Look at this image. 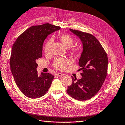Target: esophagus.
I'll use <instances>...</instances> for the list:
<instances>
[{
	"label": "esophagus",
	"instance_id": "esophagus-1",
	"mask_svg": "<svg viewBox=\"0 0 125 125\" xmlns=\"http://www.w3.org/2000/svg\"><path fill=\"white\" fill-rule=\"evenodd\" d=\"M56 75L57 76H62L64 75V74H63V73H57Z\"/></svg>",
	"mask_w": 125,
	"mask_h": 125
}]
</instances>
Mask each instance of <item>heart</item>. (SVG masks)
<instances>
[{"label":"heart","mask_w":125,"mask_h":125,"mask_svg":"<svg viewBox=\"0 0 125 125\" xmlns=\"http://www.w3.org/2000/svg\"><path fill=\"white\" fill-rule=\"evenodd\" d=\"M59 40L63 45L65 47L69 49L71 47L73 43H74V40L73 38L69 35L62 34L59 37ZM53 42L52 39H50L48 41L44 46V52L45 54H49L50 52V49L51 45ZM74 52H76V51L74 50ZM70 64V60L66 58H59L55 60L53 63V65L55 68L60 70H63L66 69L67 66H68Z\"/></svg>","instance_id":"1"}]
</instances>
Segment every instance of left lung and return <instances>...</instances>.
<instances>
[{
  "mask_svg": "<svg viewBox=\"0 0 125 125\" xmlns=\"http://www.w3.org/2000/svg\"><path fill=\"white\" fill-rule=\"evenodd\" d=\"M81 40L83 51L79 59L81 79L72 77L68 87L69 95L80 101L89 100L100 90L107 74L108 60L107 53L94 35L80 31L70 29Z\"/></svg>",
  "mask_w": 125,
  "mask_h": 125,
  "instance_id": "8db88e82",
  "label": "left lung"
}]
</instances>
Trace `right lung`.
Instances as JSON below:
<instances>
[{"label":"right lung","mask_w":125,"mask_h":125,"mask_svg":"<svg viewBox=\"0 0 125 125\" xmlns=\"http://www.w3.org/2000/svg\"><path fill=\"white\" fill-rule=\"evenodd\" d=\"M60 28L49 23L31 26L13 44L10 59L11 71L18 88L28 98L42 97L51 85L54 76L49 73L38 75L36 61L42 56L43 45L47 36Z\"/></svg>","instance_id":"right-lung-1"}]
</instances>
